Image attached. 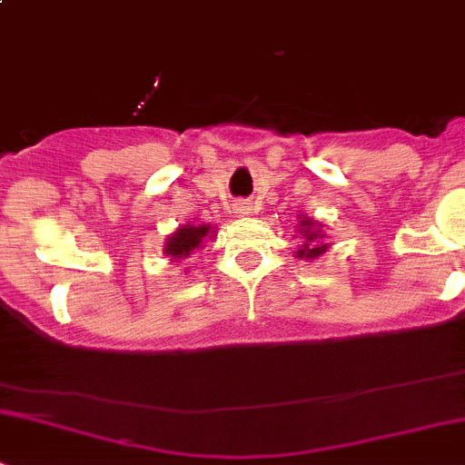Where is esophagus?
Listing matches in <instances>:
<instances>
[{
  "mask_svg": "<svg viewBox=\"0 0 465 465\" xmlns=\"http://www.w3.org/2000/svg\"><path fill=\"white\" fill-rule=\"evenodd\" d=\"M248 210H251V203H237L239 214H248Z\"/></svg>",
  "mask_w": 465,
  "mask_h": 465,
  "instance_id": "34e87169",
  "label": "esophagus"
}]
</instances>
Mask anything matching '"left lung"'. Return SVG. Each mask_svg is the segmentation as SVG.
Masks as SVG:
<instances>
[{
  "mask_svg": "<svg viewBox=\"0 0 465 465\" xmlns=\"http://www.w3.org/2000/svg\"><path fill=\"white\" fill-rule=\"evenodd\" d=\"M302 226L306 228L304 231V239L306 242L302 243V248H300L295 255L298 257H306V260H313V257L322 255L324 251H327V243H320V231H311V222L306 219V222H302Z\"/></svg>",
  "mask_w": 465,
  "mask_h": 465,
  "instance_id": "obj_1",
  "label": "left lung"
}]
</instances>
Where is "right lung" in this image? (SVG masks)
<instances>
[{
	"label": "right lung",
	"mask_w": 465,
	"mask_h": 465,
	"mask_svg": "<svg viewBox=\"0 0 465 465\" xmlns=\"http://www.w3.org/2000/svg\"><path fill=\"white\" fill-rule=\"evenodd\" d=\"M210 226H183L179 228L174 234L170 237V242H167L165 246V252L167 255H172L176 260V257H188L190 252L194 251V248H199V243L203 242V237L208 234Z\"/></svg>",
	"instance_id": "right-lung-1"
}]
</instances>
